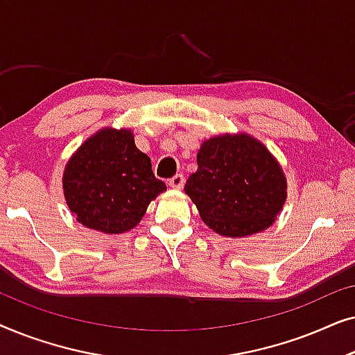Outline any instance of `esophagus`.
Instances as JSON below:
<instances>
[{"mask_svg":"<svg viewBox=\"0 0 355 355\" xmlns=\"http://www.w3.org/2000/svg\"><path fill=\"white\" fill-rule=\"evenodd\" d=\"M184 182H186V179H184V176H182V174H176V176H173V178H171V179H169V181H168V184H169V187L176 189V191H179V189H182V186H184Z\"/></svg>","mask_w":355,"mask_h":355,"instance_id":"esophagus-1","label":"esophagus"}]
</instances>
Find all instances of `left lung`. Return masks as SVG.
Segmentation results:
<instances>
[{"label": "left lung", "mask_w": 355, "mask_h": 355, "mask_svg": "<svg viewBox=\"0 0 355 355\" xmlns=\"http://www.w3.org/2000/svg\"><path fill=\"white\" fill-rule=\"evenodd\" d=\"M197 171L184 191L208 227L245 237L273 225L288 197V181L270 150L250 134H221L202 142Z\"/></svg>", "instance_id": "1"}]
</instances>
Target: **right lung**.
<instances>
[{"instance_id":"obj_1","label":"right lung","mask_w":355,"mask_h":355,"mask_svg":"<svg viewBox=\"0 0 355 355\" xmlns=\"http://www.w3.org/2000/svg\"><path fill=\"white\" fill-rule=\"evenodd\" d=\"M62 191L80 225L121 234L139 225L166 184L155 178L150 157L135 147L132 130L103 128L72 153L62 173Z\"/></svg>"}]
</instances>
